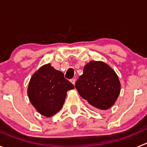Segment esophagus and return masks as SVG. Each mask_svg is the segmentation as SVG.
<instances>
[{"mask_svg": "<svg viewBox=\"0 0 147 147\" xmlns=\"http://www.w3.org/2000/svg\"><path fill=\"white\" fill-rule=\"evenodd\" d=\"M75 81H76V80H75V79H72V80H70V82L72 83V84H74V85H75Z\"/></svg>", "mask_w": 147, "mask_h": 147, "instance_id": "obj_1", "label": "esophagus"}]
</instances>
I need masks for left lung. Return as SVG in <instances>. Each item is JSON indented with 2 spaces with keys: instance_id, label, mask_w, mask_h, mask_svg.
Returning a JSON list of instances; mask_svg holds the SVG:
<instances>
[{
  "instance_id": "1",
  "label": "left lung",
  "mask_w": 147,
  "mask_h": 147,
  "mask_svg": "<svg viewBox=\"0 0 147 147\" xmlns=\"http://www.w3.org/2000/svg\"><path fill=\"white\" fill-rule=\"evenodd\" d=\"M75 88L90 105L102 110L114 105L121 90L119 78L107 64L92 60L83 69Z\"/></svg>"
}]
</instances>
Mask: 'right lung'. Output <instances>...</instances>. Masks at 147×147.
Returning <instances> with one entry per match:
<instances>
[{"instance_id": "1", "label": "right lung", "mask_w": 147, "mask_h": 147, "mask_svg": "<svg viewBox=\"0 0 147 147\" xmlns=\"http://www.w3.org/2000/svg\"><path fill=\"white\" fill-rule=\"evenodd\" d=\"M74 85L50 63L42 65L31 77L28 95L32 106L40 115L50 117L61 109L67 92Z\"/></svg>"}]
</instances>
